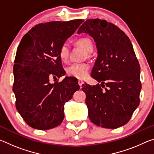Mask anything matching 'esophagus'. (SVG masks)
Here are the masks:
<instances>
[{
    "instance_id": "1",
    "label": "esophagus",
    "mask_w": 154,
    "mask_h": 154,
    "mask_svg": "<svg viewBox=\"0 0 154 154\" xmlns=\"http://www.w3.org/2000/svg\"><path fill=\"white\" fill-rule=\"evenodd\" d=\"M83 83V82L82 80H79V81H78V84L80 85L81 88H82V85Z\"/></svg>"
}]
</instances>
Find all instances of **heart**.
<instances>
[{
  "instance_id": "b5f03b06",
  "label": "heart",
  "mask_w": 154,
  "mask_h": 154,
  "mask_svg": "<svg viewBox=\"0 0 154 154\" xmlns=\"http://www.w3.org/2000/svg\"><path fill=\"white\" fill-rule=\"evenodd\" d=\"M76 45L84 49L88 54L93 50V44L89 38H82L78 39ZM70 49L67 44L64 43L59 49V57L62 62H66L69 59ZM90 66L86 63H73L66 69V73L70 77H73L77 79H84L89 73Z\"/></svg>"
}]
</instances>
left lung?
I'll use <instances>...</instances> for the list:
<instances>
[{"label":"left lung","instance_id":"8db88e82","mask_svg":"<svg viewBox=\"0 0 154 154\" xmlns=\"http://www.w3.org/2000/svg\"><path fill=\"white\" fill-rule=\"evenodd\" d=\"M77 33L92 36L98 51L91 75L100 84L82 85L89 118L106 128L124 126L139 105L141 90L140 65L131 41L105 20H87Z\"/></svg>","mask_w":154,"mask_h":154}]
</instances>
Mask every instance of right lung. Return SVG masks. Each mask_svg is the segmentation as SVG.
Instances as JSON below:
<instances>
[{
	"label": "right lung",
	"instance_id": "obj_1",
	"mask_svg": "<svg viewBox=\"0 0 154 154\" xmlns=\"http://www.w3.org/2000/svg\"><path fill=\"white\" fill-rule=\"evenodd\" d=\"M83 22L79 19L41 23L20 41L13 91L17 111L33 128L45 130L59 126L64 118V104L79 89L77 80L71 77L54 83L50 79L65 75L59 49Z\"/></svg>",
	"mask_w": 154,
	"mask_h": 154
}]
</instances>
